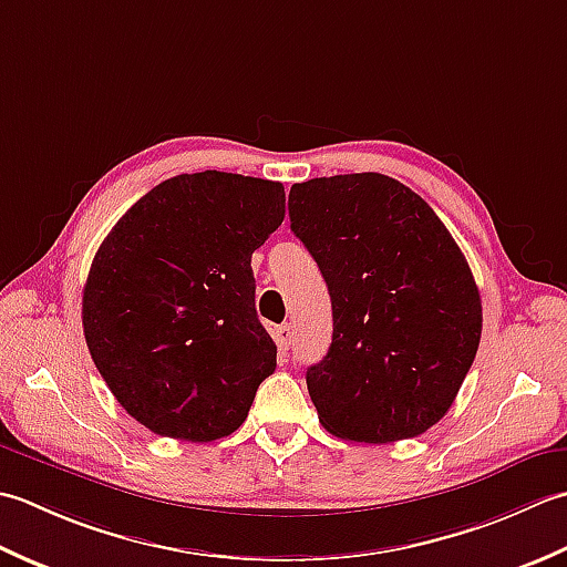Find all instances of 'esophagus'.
<instances>
[{"mask_svg":"<svg viewBox=\"0 0 567 567\" xmlns=\"http://www.w3.org/2000/svg\"><path fill=\"white\" fill-rule=\"evenodd\" d=\"M276 342H279L281 350L291 348V342H293V328L288 326V322H284V326L276 328Z\"/></svg>","mask_w":567,"mask_h":567,"instance_id":"esophagus-1","label":"esophagus"}]
</instances>
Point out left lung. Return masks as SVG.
<instances>
[{
	"label": "left lung",
	"mask_w": 567,
	"mask_h": 567,
	"mask_svg": "<svg viewBox=\"0 0 567 567\" xmlns=\"http://www.w3.org/2000/svg\"><path fill=\"white\" fill-rule=\"evenodd\" d=\"M288 217L332 300L330 350L306 372L322 429L374 445L425 433L480 348L465 254L421 195L381 173L296 183Z\"/></svg>",
	"instance_id": "obj_1"
}]
</instances>
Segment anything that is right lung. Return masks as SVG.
<instances>
[{"label":"right lung","instance_id":"right-lung-1","mask_svg":"<svg viewBox=\"0 0 567 567\" xmlns=\"http://www.w3.org/2000/svg\"><path fill=\"white\" fill-rule=\"evenodd\" d=\"M281 183L203 171L148 190L102 241L83 288L92 362L148 431L210 443L245 423L276 369L251 254L284 223Z\"/></svg>","mask_w":567,"mask_h":567}]
</instances>
